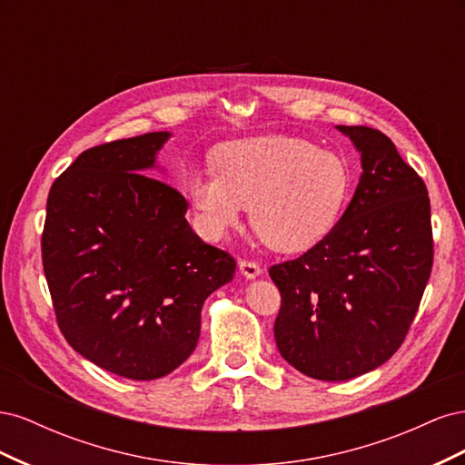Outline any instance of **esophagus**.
Listing matches in <instances>:
<instances>
[{"label":"esophagus","instance_id":"obj_1","mask_svg":"<svg viewBox=\"0 0 465 465\" xmlns=\"http://www.w3.org/2000/svg\"><path fill=\"white\" fill-rule=\"evenodd\" d=\"M238 267H241L242 275L248 277V279H254V277H258L262 273L260 263L252 262V260H241V262H238Z\"/></svg>","mask_w":465,"mask_h":465}]
</instances>
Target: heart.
Instances as JSON below:
<instances>
[{
  "label": "heart",
  "instance_id": "obj_1",
  "mask_svg": "<svg viewBox=\"0 0 465 465\" xmlns=\"http://www.w3.org/2000/svg\"><path fill=\"white\" fill-rule=\"evenodd\" d=\"M215 171L190 174L186 188L202 227L213 238L242 221L281 252L314 246L340 219L351 190L341 154L292 135L234 139L215 149Z\"/></svg>",
  "mask_w": 465,
  "mask_h": 465
}]
</instances>
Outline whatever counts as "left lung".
<instances>
[{"mask_svg":"<svg viewBox=\"0 0 465 465\" xmlns=\"http://www.w3.org/2000/svg\"><path fill=\"white\" fill-rule=\"evenodd\" d=\"M361 153L362 174L335 227L297 260L275 263L279 353L302 374L341 382L371 372L403 343L432 270L423 178L391 139L337 125Z\"/></svg>","mask_w":465,"mask_h":465,"instance_id":"left-lung-1","label":"left lung"}]
</instances>
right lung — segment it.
<instances>
[{"mask_svg":"<svg viewBox=\"0 0 465 465\" xmlns=\"http://www.w3.org/2000/svg\"><path fill=\"white\" fill-rule=\"evenodd\" d=\"M171 137L153 132L83 151L50 188L42 265L55 320L112 374H171L200 340L202 306L236 262L186 221L188 202L147 176Z\"/></svg>","mask_w":465,"mask_h":465,"instance_id":"add662e5","label":"right lung"}]
</instances>
